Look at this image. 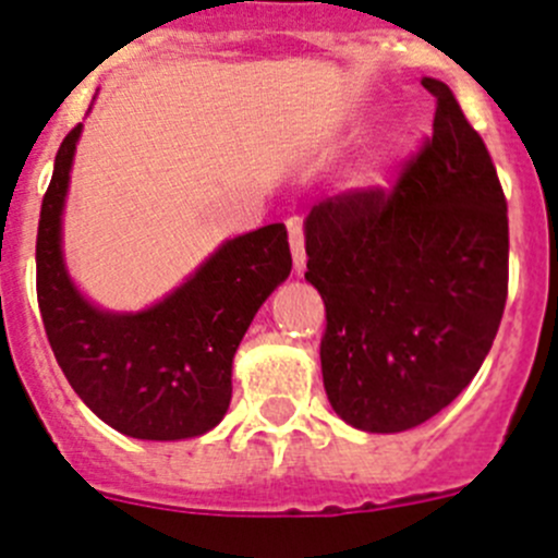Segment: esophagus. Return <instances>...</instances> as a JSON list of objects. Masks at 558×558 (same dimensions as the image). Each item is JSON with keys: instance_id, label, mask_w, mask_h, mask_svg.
<instances>
[{"instance_id": "34e87169", "label": "esophagus", "mask_w": 558, "mask_h": 558, "mask_svg": "<svg viewBox=\"0 0 558 558\" xmlns=\"http://www.w3.org/2000/svg\"><path fill=\"white\" fill-rule=\"evenodd\" d=\"M287 230H290V252H292V263L301 271L303 263H306V250H303V225L298 219H290L287 222Z\"/></svg>"}]
</instances>
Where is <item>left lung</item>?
I'll return each instance as SVG.
<instances>
[{"label":"left lung","instance_id":"1","mask_svg":"<svg viewBox=\"0 0 558 558\" xmlns=\"http://www.w3.org/2000/svg\"><path fill=\"white\" fill-rule=\"evenodd\" d=\"M434 135L390 190L325 197L306 217V281L325 303L323 383L361 432L415 428L483 366L507 301V201L448 84Z\"/></svg>","mask_w":558,"mask_h":558}]
</instances>
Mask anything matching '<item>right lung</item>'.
Here are the masks:
<instances>
[{
    "label": "right lung",
    "instance_id": "1",
    "mask_svg": "<svg viewBox=\"0 0 558 558\" xmlns=\"http://www.w3.org/2000/svg\"><path fill=\"white\" fill-rule=\"evenodd\" d=\"M81 126L62 141L37 225V303L57 363L99 421L135 439L211 432L233 396V355L290 277L284 225L230 239L168 298L137 314L92 306L62 257V208Z\"/></svg>",
    "mask_w": 558,
    "mask_h": 558
}]
</instances>
